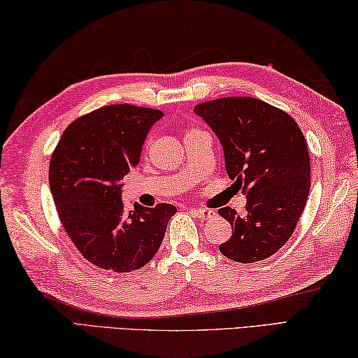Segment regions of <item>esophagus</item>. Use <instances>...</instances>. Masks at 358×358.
Masks as SVG:
<instances>
[{
	"mask_svg": "<svg viewBox=\"0 0 358 358\" xmlns=\"http://www.w3.org/2000/svg\"><path fill=\"white\" fill-rule=\"evenodd\" d=\"M193 214H195L196 217H199V218H203V220H209V218H212L215 215V212L214 210H210V209H190Z\"/></svg>",
	"mask_w": 358,
	"mask_h": 358,
	"instance_id": "1",
	"label": "esophagus"
}]
</instances>
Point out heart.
<instances>
[{"label":"heart","instance_id":"obj_1","mask_svg":"<svg viewBox=\"0 0 358 358\" xmlns=\"http://www.w3.org/2000/svg\"><path fill=\"white\" fill-rule=\"evenodd\" d=\"M192 131H195V130H193V129H190L189 131H187V134H192Z\"/></svg>","mask_w":358,"mask_h":358}]
</instances>
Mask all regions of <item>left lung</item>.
<instances>
[{
    "mask_svg": "<svg viewBox=\"0 0 358 358\" xmlns=\"http://www.w3.org/2000/svg\"><path fill=\"white\" fill-rule=\"evenodd\" d=\"M220 140L231 180L247 195L245 214L218 210L234 229L220 253L243 262L277 253L296 229L310 193V154L297 122L255 97H223L195 106Z\"/></svg>",
    "mask_w": 358,
    "mask_h": 358,
    "instance_id": "1",
    "label": "left lung"
}]
</instances>
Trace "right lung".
<instances>
[{
	"label": "right lung",
	"instance_id": "right-lung-1",
	"mask_svg": "<svg viewBox=\"0 0 358 358\" xmlns=\"http://www.w3.org/2000/svg\"><path fill=\"white\" fill-rule=\"evenodd\" d=\"M160 110L129 103L103 106L64 130L50 160V190L59 220L83 258L111 272H131L154 258L173 204L125 210L122 179L138 165Z\"/></svg>",
	"mask_w": 358,
	"mask_h": 358
}]
</instances>
